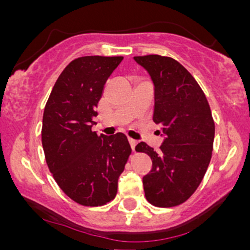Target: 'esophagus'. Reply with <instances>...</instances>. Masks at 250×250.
Returning <instances> with one entry per match:
<instances>
[{"label":"esophagus","instance_id":"34e87169","mask_svg":"<svg viewBox=\"0 0 250 250\" xmlns=\"http://www.w3.org/2000/svg\"><path fill=\"white\" fill-rule=\"evenodd\" d=\"M129 145H130V147H131V150L135 151V147H136L137 142L135 141V140H133V139H129Z\"/></svg>","mask_w":250,"mask_h":250}]
</instances>
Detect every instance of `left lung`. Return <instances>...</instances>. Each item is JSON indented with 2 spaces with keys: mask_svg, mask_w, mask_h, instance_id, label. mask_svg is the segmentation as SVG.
<instances>
[{
  "mask_svg": "<svg viewBox=\"0 0 250 250\" xmlns=\"http://www.w3.org/2000/svg\"><path fill=\"white\" fill-rule=\"evenodd\" d=\"M154 84V116L161 125L159 151L140 142L136 151L153 161L143 176L146 199L156 207H174L193 195L211 159L215 125L202 89L190 73L171 57L135 56ZM161 131H159V134Z\"/></svg>",
  "mask_w": 250,
  "mask_h": 250,
  "instance_id": "left-lung-1",
  "label": "left lung"
}]
</instances>
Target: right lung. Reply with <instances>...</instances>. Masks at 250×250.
<instances>
[{"mask_svg":"<svg viewBox=\"0 0 250 250\" xmlns=\"http://www.w3.org/2000/svg\"><path fill=\"white\" fill-rule=\"evenodd\" d=\"M122 56H84L71 61L45 104L42 146L59 187L82 206L110 202L131 148L127 136H99L91 127L104 84Z\"/></svg>","mask_w":250,"mask_h":250,"instance_id":"right-lung-1","label":"right lung"}]
</instances>
